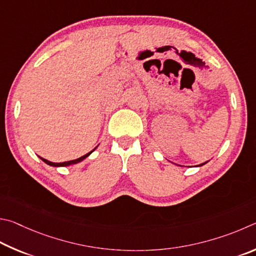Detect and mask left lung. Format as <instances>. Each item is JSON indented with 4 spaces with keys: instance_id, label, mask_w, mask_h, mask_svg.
<instances>
[{
    "instance_id": "1",
    "label": "left lung",
    "mask_w": 256,
    "mask_h": 256,
    "mask_svg": "<svg viewBox=\"0 0 256 256\" xmlns=\"http://www.w3.org/2000/svg\"><path fill=\"white\" fill-rule=\"evenodd\" d=\"M206 163H207V162H206ZM206 163H202V164H200V165H198V166H202V165H204Z\"/></svg>"
}]
</instances>
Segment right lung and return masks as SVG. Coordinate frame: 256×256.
Instances as JSON below:
<instances>
[{"mask_svg": "<svg viewBox=\"0 0 256 256\" xmlns=\"http://www.w3.org/2000/svg\"><path fill=\"white\" fill-rule=\"evenodd\" d=\"M94 148V150H96ZM93 150H91L90 152V153H88V154H85V155H83L82 158H76V160H67V162H62V163H52V162H50V160H44V158H42L44 163L46 164H48V165H50V166H55V168H58V166H68V165H72V164H76V163H80V162H82V160H84V158H86L88 156L92 153Z\"/></svg>", "mask_w": 256, "mask_h": 256, "instance_id": "1", "label": "right lung"}]
</instances>
